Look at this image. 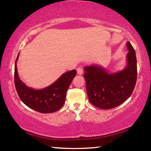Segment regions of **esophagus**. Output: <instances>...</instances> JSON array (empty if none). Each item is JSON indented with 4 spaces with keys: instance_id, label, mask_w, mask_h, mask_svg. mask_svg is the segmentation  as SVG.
Here are the masks:
<instances>
[{
    "instance_id": "34e87169",
    "label": "esophagus",
    "mask_w": 151,
    "mask_h": 151,
    "mask_svg": "<svg viewBox=\"0 0 151 151\" xmlns=\"http://www.w3.org/2000/svg\"><path fill=\"white\" fill-rule=\"evenodd\" d=\"M76 72H77V75H83V68H81V67H78L77 69H76Z\"/></svg>"
}]
</instances>
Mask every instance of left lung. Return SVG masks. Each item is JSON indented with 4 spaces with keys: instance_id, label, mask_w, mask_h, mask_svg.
<instances>
[{
    "instance_id": "8db88e82",
    "label": "left lung",
    "mask_w": 151,
    "mask_h": 151,
    "mask_svg": "<svg viewBox=\"0 0 151 151\" xmlns=\"http://www.w3.org/2000/svg\"><path fill=\"white\" fill-rule=\"evenodd\" d=\"M127 47L129 52L124 69L109 73L98 65L84 68L88 100L97 108L108 110L118 106L133 92L137 77L136 53L129 41L127 42Z\"/></svg>"
}]
</instances>
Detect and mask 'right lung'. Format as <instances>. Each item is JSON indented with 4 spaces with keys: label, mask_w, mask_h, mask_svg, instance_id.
<instances>
[{
    "label": "right lung",
    "mask_w": 151,
    "mask_h": 151,
    "mask_svg": "<svg viewBox=\"0 0 151 151\" xmlns=\"http://www.w3.org/2000/svg\"><path fill=\"white\" fill-rule=\"evenodd\" d=\"M14 65V85L20 100L26 105L41 113H51L59 110L65 104L66 92L76 71L72 70L63 74L55 83L42 89L29 87L18 75L17 62Z\"/></svg>",
    "instance_id": "1"
}]
</instances>
